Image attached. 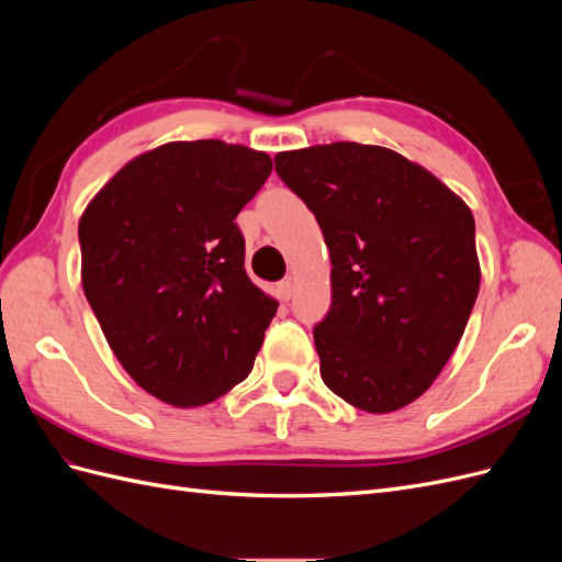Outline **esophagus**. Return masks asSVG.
Instances as JSON below:
<instances>
[{
    "mask_svg": "<svg viewBox=\"0 0 562 562\" xmlns=\"http://www.w3.org/2000/svg\"><path fill=\"white\" fill-rule=\"evenodd\" d=\"M293 291H295L293 279H283V281L277 285V295H279L283 302H288V300L293 297Z\"/></svg>",
    "mask_w": 562,
    "mask_h": 562,
    "instance_id": "obj_1",
    "label": "esophagus"
}]
</instances>
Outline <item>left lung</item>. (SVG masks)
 <instances>
[{
    "instance_id": "1",
    "label": "left lung",
    "mask_w": 562,
    "mask_h": 562,
    "mask_svg": "<svg viewBox=\"0 0 562 562\" xmlns=\"http://www.w3.org/2000/svg\"><path fill=\"white\" fill-rule=\"evenodd\" d=\"M274 161L330 252L333 304L314 328L323 382L359 411H401L443 370L479 297L471 209L380 145H314Z\"/></svg>"
}]
</instances>
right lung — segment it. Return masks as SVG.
I'll use <instances>...</instances> for the list:
<instances>
[{"label":"right lung","mask_w":562,"mask_h":562,"mask_svg":"<svg viewBox=\"0 0 562 562\" xmlns=\"http://www.w3.org/2000/svg\"><path fill=\"white\" fill-rule=\"evenodd\" d=\"M271 157L223 140L131 159L79 220L81 285L119 363L147 394L199 407L248 378L279 302L246 274L236 215Z\"/></svg>","instance_id":"right-lung-1"}]
</instances>
